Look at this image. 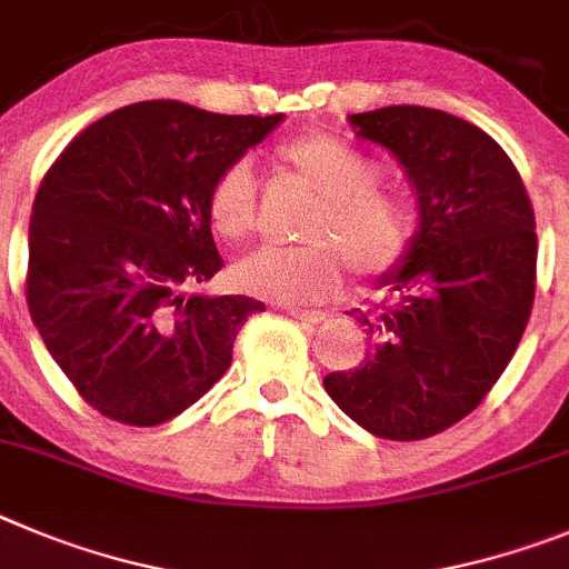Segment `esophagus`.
Listing matches in <instances>:
<instances>
[{"label":"esophagus","instance_id":"34e87169","mask_svg":"<svg viewBox=\"0 0 569 569\" xmlns=\"http://www.w3.org/2000/svg\"><path fill=\"white\" fill-rule=\"evenodd\" d=\"M283 311H286V315L297 317V320H303V322H322L326 317H329L326 311H320V309H300V306H291V303H286Z\"/></svg>","mask_w":569,"mask_h":569}]
</instances>
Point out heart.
Listing matches in <instances>:
<instances>
[{
    "label": "heart",
    "instance_id": "b5f03b06",
    "mask_svg": "<svg viewBox=\"0 0 569 569\" xmlns=\"http://www.w3.org/2000/svg\"><path fill=\"white\" fill-rule=\"evenodd\" d=\"M280 161L320 196L306 221L303 247H260L234 263V283L278 303H315L335 295L348 266L357 278L391 272L411 247L413 209L380 187L371 156L331 132H303L278 150ZM209 223L223 240L240 243L258 221L252 163L238 158L214 178L207 198Z\"/></svg>",
    "mask_w": 569,
    "mask_h": 569
}]
</instances>
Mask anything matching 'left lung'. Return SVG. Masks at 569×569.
Returning a JSON list of instances; mask_svg holds the SVG:
<instances>
[{"label": "left lung", "instance_id": "8db88e82", "mask_svg": "<svg viewBox=\"0 0 569 569\" xmlns=\"http://www.w3.org/2000/svg\"><path fill=\"white\" fill-rule=\"evenodd\" d=\"M348 121L402 163L419 229L380 278L391 303L357 317L373 355L322 386L373 437L428 439L468 417L513 360L536 295L533 207L508 152L470 121L413 104Z\"/></svg>", "mask_w": 569, "mask_h": 569}]
</instances>
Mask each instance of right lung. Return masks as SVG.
I'll use <instances>...</instances> for the list:
<instances>
[{
	"label": "right lung",
	"instance_id": "obj_1",
	"mask_svg": "<svg viewBox=\"0 0 569 569\" xmlns=\"http://www.w3.org/2000/svg\"><path fill=\"white\" fill-rule=\"evenodd\" d=\"M283 121L138 101L64 147L36 192L28 309L87 406L150 428L187 411L232 366L266 306L196 291L221 272L207 198L223 167Z\"/></svg>",
	"mask_w": 569,
	"mask_h": 569
}]
</instances>
